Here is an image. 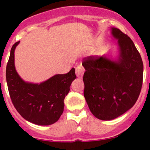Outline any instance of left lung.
I'll return each mask as SVG.
<instances>
[{
	"label": "left lung",
	"instance_id": "obj_1",
	"mask_svg": "<svg viewBox=\"0 0 150 150\" xmlns=\"http://www.w3.org/2000/svg\"><path fill=\"white\" fill-rule=\"evenodd\" d=\"M19 43L16 42L12 46L6 68V83L12 102L27 121L38 125L54 124L64 111L63 95L70 91L71 83L76 78L75 69L67 74H55L40 83L25 81L15 67L14 52Z\"/></svg>",
	"mask_w": 150,
	"mask_h": 150
}]
</instances>
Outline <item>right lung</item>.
Instances as JSON below:
<instances>
[{
	"instance_id": "1",
	"label": "right lung",
	"mask_w": 150,
	"mask_h": 150,
	"mask_svg": "<svg viewBox=\"0 0 150 150\" xmlns=\"http://www.w3.org/2000/svg\"><path fill=\"white\" fill-rule=\"evenodd\" d=\"M118 40L120 57L112 61L107 56L84 65L85 98L90 111L100 120H112L129 110L137 101L143 83L144 64L132 40Z\"/></svg>"
}]
</instances>
